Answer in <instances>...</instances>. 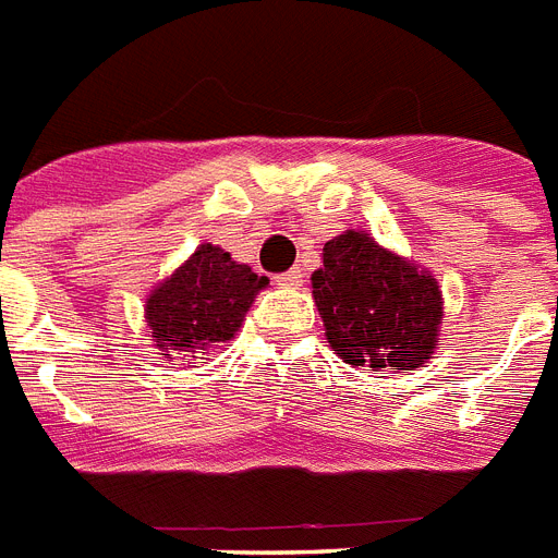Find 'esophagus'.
<instances>
[{"mask_svg":"<svg viewBox=\"0 0 558 558\" xmlns=\"http://www.w3.org/2000/svg\"><path fill=\"white\" fill-rule=\"evenodd\" d=\"M276 282L284 284V288H293V284L302 282V270L300 267H291V270H284V274L276 276Z\"/></svg>","mask_w":558,"mask_h":558,"instance_id":"obj_1","label":"esophagus"}]
</instances>
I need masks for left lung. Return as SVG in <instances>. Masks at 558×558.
Segmentation results:
<instances>
[{
  "label": "left lung",
  "mask_w": 558,
  "mask_h": 558,
  "mask_svg": "<svg viewBox=\"0 0 558 558\" xmlns=\"http://www.w3.org/2000/svg\"><path fill=\"white\" fill-rule=\"evenodd\" d=\"M325 337L342 363L412 372L435 351L444 307L438 282L368 233L337 235L311 276Z\"/></svg>",
  "instance_id": "8db88e82"
}]
</instances>
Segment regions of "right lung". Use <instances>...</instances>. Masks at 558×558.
Returning a JSON list of instances; mask_svg holds the SVG:
<instances>
[{
  "mask_svg": "<svg viewBox=\"0 0 558 558\" xmlns=\"http://www.w3.org/2000/svg\"><path fill=\"white\" fill-rule=\"evenodd\" d=\"M267 284L247 265H239L216 244H202L175 274L146 300V325L160 351L207 349L233 340L247 307Z\"/></svg>",
  "mask_w": 558,
  "mask_h": 558,
  "instance_id": "obj_1",
  "label": "right lung"
}]
</instances>
